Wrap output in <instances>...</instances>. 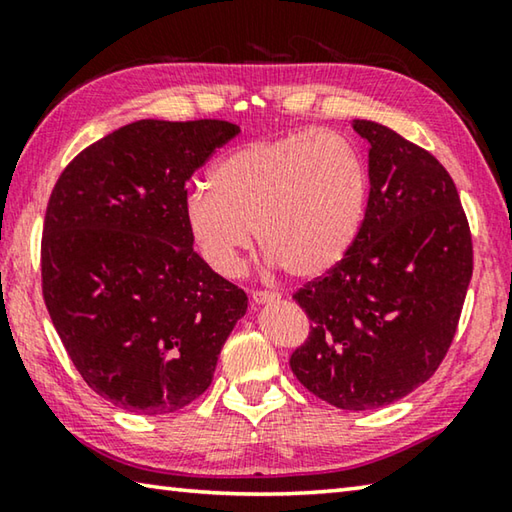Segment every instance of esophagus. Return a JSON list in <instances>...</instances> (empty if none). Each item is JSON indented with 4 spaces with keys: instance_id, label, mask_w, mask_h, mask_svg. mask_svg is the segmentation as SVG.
<instances>
[{
    "instance_id": "34e87169",
    "label": "esophagus",
    "mask_w": 512,
    "mask_h": 512,
    "mask_svg": "<svg viewBox=\"0 0 512 512\" xmlns=\"http://www.w3.org/2000/svg\"><path fill=\"white\" fill-rule=\"evenodd\" d=\"M253 302L255 305H266V302H275V300H280V293H275V291H253Z\"/></svg>"
}]
</instances>
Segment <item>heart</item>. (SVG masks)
Returning a JSON list of instances; mask_svg holds the SVG:
<instances>
[{
    "label": "heart",
    "instance_id": "b5f03b06",
    "mask_svg": "<svg viewBox=\"0 0 512 512\" xmlns=\"http://www.w3.org/2000/svg\"><path fill=\"white\" fill-rule=\"evenodd\" d=\"M368 171L341 133L264 137L230 151L212 171V187L185 196V221L216 273L235 275L253 244L298 280H314L341 262L359 235Z\"/></svg>",
    "mask_w": 512,
    "mask_h": 512
}]
</instances>
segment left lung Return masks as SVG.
I'll return each mask as SVG.
<instances>
[{"label": "left lung", "instance_id": "left-lung-1", "mask_svg": "<svg viewBox=\"0 0 512 512\" xmlns=\"http://www.w3.org/2000/svg\"><path fill=\"white\" fill-rule=\"evenodd\" d=\"M370 196L339 264L293 293L311 323L289 366L309 393L345 411L393 404L424 384L454 341L472 280V235L447 169L377 121Z\"/></svg>", "mask_w": 512, "mask_h": 512}]
</instances>
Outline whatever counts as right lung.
Returning a JSON list of instances; mask_svg holds the SVG:
<instances>
[{
    "instance_id": "add662e5",
    "label": "right lung",
    "mask_w": 512,
    "mask_h": 512,
    "mask_svg": "<svg viewBox=\"0 0 512 512\" xmlns=\"http://www.w3.org/2000/svg\"><path fill=\"white\" fill-rule=\"evenodd\" d=\"M239 133L221 119H140L90 144L49 196L42 296L67 357L119 409L162 415L212 384L244 289L194 250L187 180Z\"/></svg>"
}]
</instances>
